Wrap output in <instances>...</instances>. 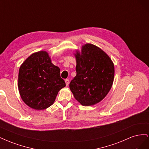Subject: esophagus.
Listing matches in <instances>:
<instances>
[{"label":"esophagus","instance_id":"obj_1","mask_svg":"<svg viewBox=\"0 0 149 149\" xmlns=\"http://www.w3.org/2000/svg\"><path fill=\"white\" fill-rule=\"evenodd\" d=\"M65 84H66V86L68 85V84H69V80H68V79H66L65 80Z\"/></svg>","mask_w":149,"mask_h":149}]
</instances>
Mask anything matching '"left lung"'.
I'll list each match as a JSON object with an SVG mask.
<instances>
[{
	"label": "left lung",
	"mask_w": 149,
	"mask_h": 149,
	"mask_svg": "<svg viewBox=\"0 0 149 149\" xmlns=\"http://www.w3.org/2000/svg\"><path fill=\"white\" fill-rule=\"evenodd\" d=\"M76 75L70 84L76 100L83 106L96 104L104 98L113 84L114 65L101 48L86 43L73 53Z\"/></svg>",
	"instance_id": "obj_1"
}]
</instances>
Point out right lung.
Masks as SVG:
<instances>
[{
	"label": "right lung",
	"mask_w": 149,
	"mask_h": 149,
	"mask_svg": "<svg viewBox=\"0 0 149 149\" xmlns=\"http://www.w3.org/2000/svg\"><path fill=\"white\" fill-rule=\"evenodd\" d=\"M60 72L47 52L31 54L19 68L18 88L22 101L37 111L51 106L60 90L66 86Z\"/></svg>",
	"instance_id": "right-lung-1"
}]
</instances>
